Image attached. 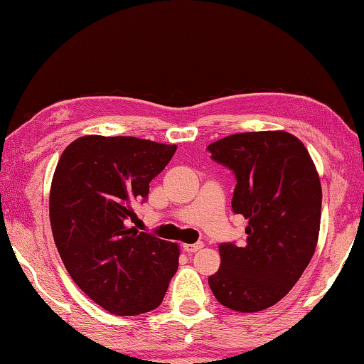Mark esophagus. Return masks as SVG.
Returning a JSON list of instances; mask_svg holds the SVG:
<instances>
[{
  "instance_id": "34e87169",
  "label": "esophagus",
  "mask_w": 364,
  "mask_h": 364,
  "mask_svg": "<svg viewBox=\"0 0 364 364\" xmlns=\"http://www.w3.org/2000/svg\"><path fill=\"white\" fill-rule=\"evenodd\" d=\"M202 247H204V242H196V244H184L183 249L189 252V254H194V252L200 250Z\"/></svg>"
}]
</instances>
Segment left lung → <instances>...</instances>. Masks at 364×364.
<instances>
[{
    "instance_id": "1",
    "label": "left lung",
    "mask_w": 364,
    "mask_h": 364,
    "mask_svg": "<svg viewBox=\"0 0 364 364\" xmlns=\"http://www.w3.org/2000/svg\"><path fill=\"white\" fill-rule=\"evenodd\" d=\"M236 176L231 207L249 220L247 241L218 245L221 264L208 278L221 305L254 313L291 291L315 254L321 183L300 139L286 132L236 133L207 146Z\"/></svg>"
}]
</instances>
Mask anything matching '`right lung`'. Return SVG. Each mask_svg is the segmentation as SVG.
Masks as SVG:
<instances>
[{"instance_id":"1","label":"right lung","mask_w":364,"mask_h":364,"mask_svg":"<svg viewBox=\"0 0 364 364\" xmlns=\"http://www.w3.org/2000/svg\"><path fill=\"white\" fill-rule=\"evenodd\" d=\"M175 144L133 136H83L65 147L53 176L49 220L75 284L112 315L162 304L178 268L173 242L130 226L133 207L173 157Z\"/></svg>"}]
</instances>
